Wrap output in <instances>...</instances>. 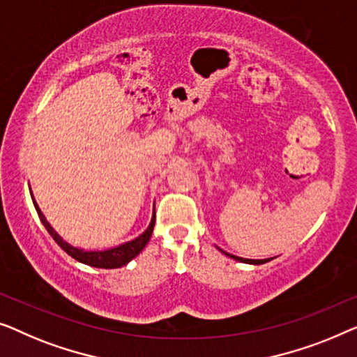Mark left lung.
<instances>
[{
	"mask_svg": "<svg viewBox=\"0 0 357 357\" xmlns=\"http://www.w3.org/2000/svg\"><path fill=\"white\" fill-rule=\"evenodd\" d=\"M225 252V250H223ZM227 254V252H225ZM227 255H229V257H233V259H236V260H239V262H244V264H254V265H260V264H265V262H268V259H264V260H252V259H243V257H236V255H231V254H227Z\"/></svg>",
	"mask_w": 357,
	"mask_h": 357,
	"instance_id": "1",
	"label": "left lung"
}]
</instances>
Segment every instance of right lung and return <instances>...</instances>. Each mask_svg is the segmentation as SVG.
Here are the masks:
<instances>
[{
  "label": "right lung",
  "mask_w": 357,
  "mask_h": 357,
  "mask_svg": "<svg viewBox=\"0 0 357 357\" xmlns=\"http://www.w3.org/2000/svg\"><path fill=\"white\" fill-rule=\"evenodd\" d=\"M33 200V197H32ZM33 205H35V210H37L40 220H42L43 227L47 228V231L50 234H52V238L56 241V244L61 248L64 252H68L71 255L73 259L79 260V262H82L85 265H90V267H97V268H119L123 267V265H126L128 262H130L135 255H139L142 252V249L147 245L150 236L153 233V227H155V210H153V217H152V222H150L149 228L144 231L142 234L139 236V238H135L132 241H129V243H124L121 245H118V248H113V249H108V250H84V249H79V248H74V245L68 244L66 241L61 239V236H59L56 231L52 228V225L47 222V218L43 217L42 210L38 208L37 202L33 200Z\"/></svg>",
  "instance_id": "1"
}]
</instances>
